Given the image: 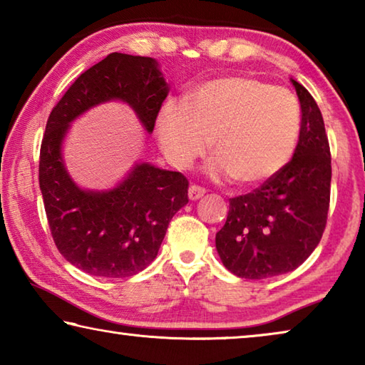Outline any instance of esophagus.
<instances>
[{"label": "esophagus", "instance_id": "34e87169", "mask_svg": "<svg viewBox=\"0 0 365 365\" xmlns=\"http://www.w3.org/2000/svg\"><path fill=\"white\" fill-rule=\"evenodd\" d=\"M205 193H206V190L200 187V185H191L188 190V197L191 201H196V200H200V197L205 196Z\"/></svg>", "mask_w": 365, "mask_h": 365}]
</instances>
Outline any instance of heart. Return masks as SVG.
Wrapping results in <instances>:
<instances>
[{"label":"heart","mask_w":365,"mask_h":365,"mask_svg":"<svg viewBox=\"0 0 365 365\" xmlns=\"http://www.w3.org/2000/svg\"><path fill=\"white\" fill-rule=\"evenodd\" d=\"M156 133L175 168H190L212 140L217 172L257 185L292 160L301 135V106L282 86L245 76L220 77L196 86L187 100L165 103Z\"/></svg>","instance_id":"obj_1"}]
</instances>
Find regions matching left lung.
Here are the masks:
<instances>
[{"label":"left lung","instance_id":"left-lung-1","mask_svg":"<svg viewBox=\"0 0 365 365\" xmlns=\"http://www.w3.org/2000/svg\"><path fill=\"white\" fill-rule=\"evenodd\" d=\"M301 104V135L292 160L274 178L230 200L215 248L240 279L287 274L316 250L330 206L331 156L322 113L311 93L292 80Z\"/></svg>","mask_w":365,"mask_h":365}]
</instances>
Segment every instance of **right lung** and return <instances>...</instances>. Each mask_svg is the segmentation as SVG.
Here are the masks:
<instances>
[{"instance_id":"right-lung-1","label":"right lung","mask_w":365,"mask_h":365,"mask_svg":"<svg viewBox=\"0 0 365 365\" xmlns=\"http://www.w3.org/2000/svg\"><path fill=\"white\" fill-rule=\"evenodd\" d=\"M168 95L153 58L110 53L80 73L48 117L38 165L48 225L61 255L86 274L123 279L146 269L170 219L188 202V180L180 172L138 164L114 190H80L61 158L67 127L96 104L120 100L153 132Z\"/></svg>"}]
</instances>
